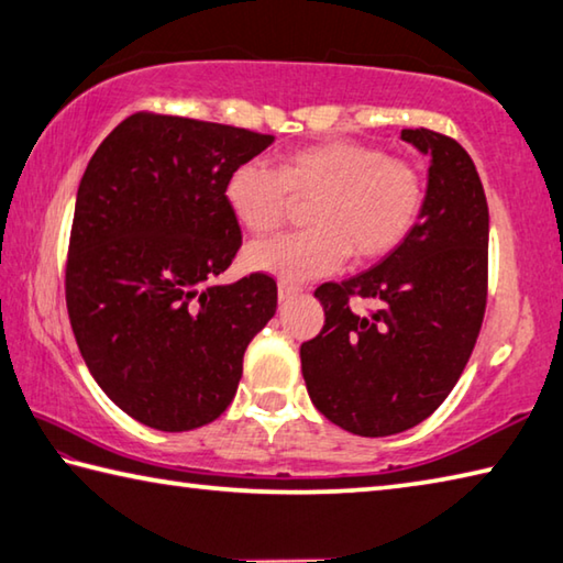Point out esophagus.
I'll list each match as a JSON object with an SVG mask.
<instances>
[{"mask_svg": "<svg viewBox=\"0 0 563 563\" xmlns=\"http://www.w3.org/2000/svg\"><path fill=\"white\" fill-rule=\"evenodd\" d=\"M298 295H300L298 285H288V283H280V285H278V300H280V302H288V300H292V298H298Z\"/></svg>", "mask_w": 563, "mask_h": 563, "instance_id": "obj_1", "label": "esophagus"}]
</instances>
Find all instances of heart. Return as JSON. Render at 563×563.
Returning <instances> with one entry per match:
<instances>
[{
  "mask_svg": "<svg viewBox=\"0 0 563 563\" xmlns=\"http://www.w3.org/2000/svg\"><path fill=\"white\" fill-rule=\"evenodd\" d=\"M225 206L247 233L265 235L285 223L292 201H310V231L271 238L245 251L253 271L280 283H305L355 263L387 258L424 208V184L405 161L357 141H325L280 156L278 168L258 161L235 166L223 186Z\"/></svg>",
  "mask_w": 563,
  "mask_h": 563,
  "instance_id": "obj_1",
  "label": "heart"
}]
</instances>
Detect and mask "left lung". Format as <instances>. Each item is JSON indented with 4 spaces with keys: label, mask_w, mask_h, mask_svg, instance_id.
Returning <instances> with one entry per match:
<instances>
[{
    "label": "left lung",
    "mask_w": 563,
    "mask_h": 563,
    "mask_svg": "<svg viewBox=\"0 0 563 563\" xmlns=\"http://www.w3.org/2000/svg\"><path fill=\"white\" fill-rule=\"evenodd\" d=\"M402 141L430 156L422 216L375 268L320 285L325 325L300 345L312 405L360 437L405 432L444 402L487 308L489 208L474 161L430 129H405ZM352 297L376 308L360 317Z\"/></svg>",
    "instance_id": "left-lung-1"
}]
</instances>
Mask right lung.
I'll return each mask as SVG.
<instances>
[{
  "label": "right lung",
  "mask_w": 563,
  "mask_h": 563,
  "mask_svg": "<svg viewBox=\"0 0 563 563\" xmlns=\"http://www.w3.org/2000/svg\"><path fill=\"white\" fill-rule=\"evenodd\" d=\"M268 133L164 113L121 121L84 170L66 261L81 357L113 405L161 432L221 417L275 316L265 273L213 280L241 247L223 186Z\"/></svg>",
  "instance_id": "1"
}]
</instances>
